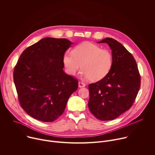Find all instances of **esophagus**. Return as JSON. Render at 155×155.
<instances>
[{"label":"esophagus","instance_id":"obj_1","mask_svg":"<svg viewBox=\"0 0 155 155\" xmlns=\"http://www.w3.org/2000/svg\"><path fill=\"white\" fill-rule=\"evenodd\" d=\"M86 85H85V84L84 83H82V82H78V86L80 87H84Z\"/></svg>","mask_w":155,"mask_h":155}]
</instances>
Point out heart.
Wrapping results in <instances>:
<instances>
[{
	"instance_id": "b5f03b06",
	"label": "heart",
	"mask_w": 155,
	"mask_h": 155,
	"mask_svg": "<svg viewBox=\"0 0 155 155\" xmlns=\"http://www.w3.org/2000/svg\"><path fill=\"white\" fill-rule=\"evenodd\" d=\"M62 62L68 74L75 75L81 65L83 77L97 81L109 74L112 68L114 59L108 50H102L94 43L84 42L75 47L72 53H65Z\"/></svg>"
}]
</instances>
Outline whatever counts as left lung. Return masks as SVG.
Returning a JSON list of instances; mask_svg holds the SVG:
<instances>
[{"label": "left lung", "mask_w": 155, "mask_h": 155, "mask_svg": "<svg viewBox=\"0 0 155 155\" xmlns=\"http://www.w3.org/2000/svg\"><path fill=\"white\" fill-rule=\"evenodd\" d=\"M97 43L108 44L114 64L104 78L88 86V107L96 118L112 120L133 104L140 87V76L133 56L122 44L112 38H105Z\"/></svg>", "instance_id": "obj_1"}]
</instances>
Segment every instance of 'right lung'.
Listing matches in <instances>:
<instances>
[{"label":"right lung","mask_w":155,"mask_h":155,"mask_svg":"<svg viewBox=\"0 0 155 155\" xmlns=\"http://www.w3.org/2000/svg\"><path fill=\"white\" fill-rule=\"evenodd\" d=\"M73 44L66 38L47 37L21 54L14 69V83L21 107L34 118L54 121L77 90L78 80L63 71V55Z\"/></svg>","instance_id":"1"}]
</instances>
